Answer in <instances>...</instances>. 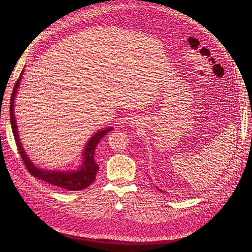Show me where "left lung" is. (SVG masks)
<instances>
[{
	"mask_svg": "<svg viewBox=\"0 0 252 252\" xmlns=\"http://www.w3.org/2000/svg\"><path fill=\"white\" fill-rule=\"evenodd\" d=\"M158 190H159V191H162V190H161V189H158Z\"/></svg>",
	"mask_w": 252,
	"mask_h": 252,
	"instance_id": "1",
	"label": "left lung"
}]
</instances>
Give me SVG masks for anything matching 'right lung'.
I'll use <instances>...</instances> for the list:
<instances>
[{"mask_svg": "<svg viewBox=\"0 0 252 252\" xmlns=\"http://www.w3.org/2000/svg\"><path fill=\"white\" fill-rule=\"evenodd\" d=\"M24 71V70H23ZM22 74L20 75V78L18 79L17 83L15 84L12 95H11V102H10V119H11V125H12V130L15 137L16 145L19 151V154L25 163V166L27 170L34 177H38L42 181L53 185L55 187L61 188L63 189L66 190H82L86 188L90 187L95 178V174L98 170V164L94 160V152L95 148L99 140L107 133L113 130V126H109L106 128H103L101 130L96 131L88 141L86 145V149L83 153V163L77 170H47L43 168H39L35 166L31 159L29 158L28 155L26 154V151L22 147L21 139L19 137L18 132V126L16 124V118L14 114V103H15V97L16 94L18 92L20 81L22 79Z\"/></svg>", "mask_w": 252, "mask_h": 252, "instance_id": "obj_1", "label": "right lung"}]
</instances>
